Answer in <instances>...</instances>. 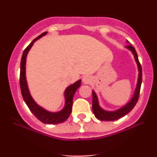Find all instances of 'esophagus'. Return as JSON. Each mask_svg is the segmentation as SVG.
Wrapping results in <instances>:
<instances>
[{"label": "esophagus", "instance_id": "esophagus-1", "mask_svg": "<svg viewBox=\"0 0 157 157\" xmlns=\"http://www.w3.org/2000/svg\"><path fill=\"white\" fill-rule=\"evenodd\" d=\"M91 77L89 76H85L82 77V82L85 84H89L91 82Z\"/></svg>", "mask_w": 157, "mask_h": 157}]
</instances>
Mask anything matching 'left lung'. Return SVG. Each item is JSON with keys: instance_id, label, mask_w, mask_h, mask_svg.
<instances>
[{"instance_id": "1", "label": "left lung", "mask_w": 157, "mask_h": 157, "mask_svg": "<svg viewBox=\"0 0 157 157\" xmlns=\"http://www.w3.org/2000/svg\"><path fill=\"white\" fill-rule=\"evenodd\" d=\"M126 48H128L129 50H131L132 52L133 55L134 56L135 60H136V63H137L138 69H139V77H138V82L137 85H136V90H135V92L134 96H133L132 99L128 102L125 106L121 108V109L117 110L114 111H105L100 108V106L99 105L98 102V99H97V94L94 91H92V97H93V101H92V110L93 113H94V116L98 119V120H102V121H114V120L120 119L122 117H124L125 115L128 113L130 111L134 109V107L136 105V102L138 101L139 96H140V88H141V84H142V67L141 64H140V61L138 59V55L136 53V50H135L134 47L131 45H128V46H126Z\"/></svg>"}]
</instances>
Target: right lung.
<instances>
[{"label":"right lung","mask_w":157,"mask_h":157,"mask_svg":"<svg viewBox=\"0 0 157 157\" xmlns=\"http://www.w3.org/2000/svg\"><path fill=\"white\" fill-rule=\"evenodd\" d=\"M47 33V32H45L41 34L38 37L32 40L31 44L29 45L23 51L22 57L21 61V72H20V87H21V94L23 100L29 107L30 111L32 113L37 117L40 121L44 122L45 124H58L66 121L70 116L72 110V103H73V97L76 92L77 89L80 86L81 80L77 81L76 82L69 86L65 91V99H66V105L63 109L61 110L59 112H49L46 111L40 106L37 105L34 101L29 91L28 86L26 80V56L29 51L37 40L40 38L42 36H44Z\"/></svg>","instance_id":"obj_1"}]
</instances>
